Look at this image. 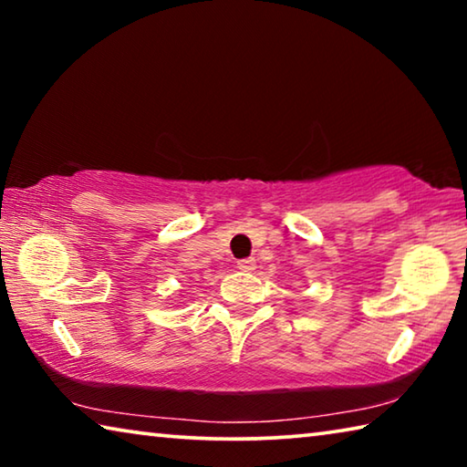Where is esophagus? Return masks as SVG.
Returning <instances> with one entry per match:
<instances>
[{
	"label": "esophagus",
	"instance_id": "34e87169",
	"mask_svg": "<svg viewBox=\"0 0 467 467\" xmlns=\"http://www.w3.org/2000/svg\"><path fill=\"white\" fill-rule=\"evenodd\" d=\"M236 267H239L241 272H253V270H255V259H253V257L241 259V262H236Z\"/></svg>",
	"mask_w": 467,
	"mask_h": 467
}]
</instances>
